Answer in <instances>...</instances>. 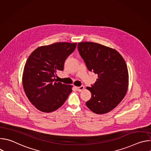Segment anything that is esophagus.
<instances>
[{
  "mask_svg": "<svg viewBox=\"0 0 151 151\" xmlns=\"http://www.w3.org/2000/svg\"><path fill=\"white\" fill-rule=\"evenodd\" d=\"M76 89L78 91H81L84 90V87L83 85H81L80 87H76Z\"/></svg>",
  "mask_w": 151,
  "mask_h": 151,
  "instance_id": "esophagus-1",
  "label": "esophagus"
}]
</instances>
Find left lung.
<instances>
[{"label": "left lung", "mask_w": 151, "mask_h": 151, "mask_svg": "<svg viewBox=\"0 0 151 151\" xmlns=\"http://www.w3.org/2000/svg\"><path fill=\"white\" fill-rule=\"evenodd\" d=\"M78 49L87 69L98 75L96 82L87 88L91 98L86 105L97 114L110 112L127 91L128 72L123 57L115 50L94 42H80Z\"/></svg>", "instance_id": "1"}]
</instances>
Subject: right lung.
I'll return each mask as SVG.
<instances>
[{"instance_id": "right-lung-1", "label": "right lung", "mask_w": 151, "mask_h": 151, "mask_svg": "<svg viewBox=\"0 0 151 151\" xmlns=\"http://www.w3.org/2000/svg\"><path fill=\"white\" fill-rule=\"evenodd\" d=\"M76 43L57 42L36 48L29 57L23 74L25 93L36 108L43 112L57 110L65 102L72 85L57 82L56 72L63 70L64 61Z\"/></svg>"}]
</instances>
